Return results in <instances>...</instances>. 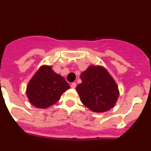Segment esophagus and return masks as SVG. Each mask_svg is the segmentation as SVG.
<instances>
[{
	"instance_id": "1",
	"label": "esophagus",
	"mask_w": 151,
	"mask_h": 151,
	"mask_svg": "<svg viewBox=\"0 0 151 151\" xmlns=\"http://www.w3.org/2000/svg\"><path fill=\"white\" fill-rule=\"evenodd\" d=\"M76 86H77V83H74V82H73V83H71V84H70V87H71V88H75L76 87Z\"/></svg>"
}]
</instances>
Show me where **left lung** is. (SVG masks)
<instances>
[{
    "mask_svg": "<svg viewBox=\"0 0 151 151\" xmlns=\"http://www.w3.org/2000/svg\"><path fill=\"white\" fill-rule=\"evenodd\" d=\"M82 83L76 91L84 106L96 113L110 111L118 100L116 81L103 66L91 65L81 74Z\"/></svg>",
    "mask_w": 151,
    "mask_h": 151,
    "instance_id": "left-lung-1",
    "label": "left lung"
}]
</instances>
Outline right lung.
I'll return each mask as SVG.
<instances>
[{"mask_svg":"<svg viewBox=\"0 0 151 151\" xmlns=\"http://www.w3.org/2000/svg\"><path fill=\"white\" fill-rule=\"evenodd\" d=\"M70 86L50 65L40 66L27 83V97L33 106L46 109L56 104Z\"/></svg>","mask_w":151,"mask_h":151,"instance_id":"1","label":"right lung"}]
</instances>
